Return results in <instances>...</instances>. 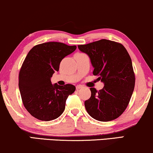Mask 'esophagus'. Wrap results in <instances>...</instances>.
<instances>
[{"label":"esophagus","instance_id":"1","mask_svg":"<svg viewBox=\"0 0 153 153\" xmlns=\"http://www.w3.org/2000/svg\"><path fill=\"white\" fill-rule=\"evenodd\" d=\"M82 87H83V85H76V90H79L80 88H81Z\"/></svg>","mask_w":153,"mask_h":153}]
</instances>
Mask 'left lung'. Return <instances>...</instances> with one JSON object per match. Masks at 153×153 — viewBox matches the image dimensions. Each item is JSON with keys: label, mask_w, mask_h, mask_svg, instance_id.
Wrapping results in <instances>:
<instances>
[{"label": "left lung", "mask_w": 153, "mask_h": 153, "mask_svg": "<svg viewBox=\"0 0 153 153\" xmlns=\"http://www.w3.org/2000/svg\"><path fill=\"white\" fill-rule=\"evenodd\" d=\"M78 48L89 56L93 75L104 83L99 91L90 88L91 96L85 101V109L97 120H115L126 109L134 88L135 76L128 52L120 43L105 39Z\"/></svg>", "instance_id": "left-lung-1"}]
</instances>
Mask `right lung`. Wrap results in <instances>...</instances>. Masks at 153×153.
<instances>
[{
    "instance_id": "obj_1",
    "label": "right lung",
    "mask_w": 153,
    "mask_h": 153,
    "mask_svg": "<svg viewBox=\"0 0 153 153\" xmlns=\"http://www.w3.org/2000/svg\"><path fill=\"white\" fill-rule=\"evenodd\" d=\"M76 49V46L49 42L35 46L27 54L19 71V88L24 106L34 118L49 121L63 113L66 100L76 88L53 85L51 77L59 70L61 60Z\"/></svg>"
}]
</instances>
